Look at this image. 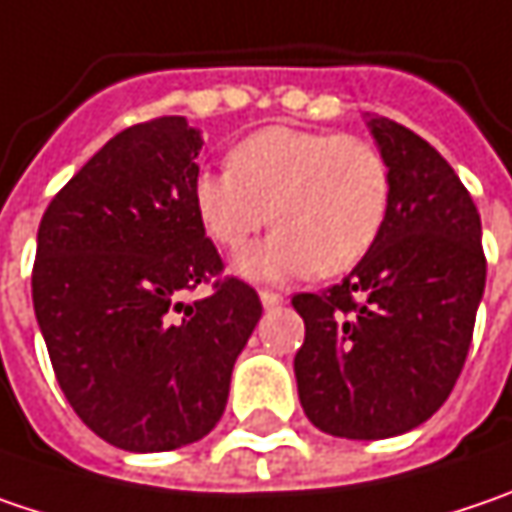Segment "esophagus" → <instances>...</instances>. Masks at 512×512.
<instances>
[{"instance_id":"34e87169","label":"esophagus","mask_w":512,"mask_h":512,"mask_svg":"<svg viewBox=\"0 0 512 512\" xmlns=\"http://www.w3.org/2000/svg\"><path fill=\"white\" fill-rule=\"evenodd\" d=\"M260 301H263L266 310H275V307L284 304V295L281 292H272V289H260Z\"/></svg>"}]
</instances>
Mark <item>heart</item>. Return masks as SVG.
I'll use <instances>...</instances> for the list:
<instances>
[{"instance_id": "obj_1", "label": "heart", "mask_w": 512, "mask_h": 512, "mask_svg": "<svg viewBox=\"0 0 512 512\" xmlns=\"http://www.w3.org/2000/svg\"><path fill=\"white\" fill-rule=\"evenodd\" d=\"M191 199L205 234L240 249L272 220L278 231L237 257L252 278H336L374 249L391 205V170L362 136L272 124L237 141L223 170H199Z\"/></svg>"}]
</instances>
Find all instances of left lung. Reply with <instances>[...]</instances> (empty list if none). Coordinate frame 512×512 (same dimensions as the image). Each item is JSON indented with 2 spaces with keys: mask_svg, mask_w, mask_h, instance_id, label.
Masks as SVG:
<instances>
[{
  "mask_svg": "<svg viewBox=\"0 0 512 512\" xmlns=\"http://www.w3.org/2000/svg\"><path fill=\"white\" fill-rule=\"evenodd\" d=\"M371 133L391 170L382 234L342 284L292 298L304 414L350 440L403 435L446 403L487 281L481 217L458 173L397 121L371 118Z\"/></svg>",
  "mask_w": 512,
  "mask_h": 512,
  "instance_id": "1",
  "label": "left lung"
}]
</instances>
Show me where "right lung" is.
Here are the masks:
<instances>
[{
    "label": "right lung",
    "instance_id": "add662e5",
    "mask_svg": "<svg viewBox=\"0 0 512 512\" xmlns=\"http://www.w3.org/2000/svg\"><path fill=\"white\" fill-rule=\"evenodd\" d=\"M202 138L182 115L109 138L48 202L34 313L75 414L127 452H167L223 417L260 298L223 275L191 199ZM199 283L212 295L181 301Z\"/></svg>",
    "mask_w": 512,
    "mask_h": 512
}]
</instances>
